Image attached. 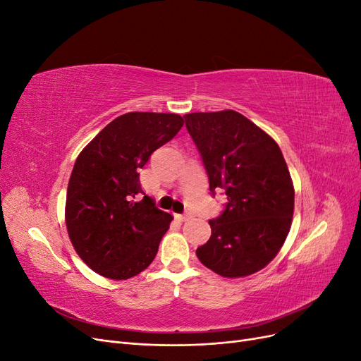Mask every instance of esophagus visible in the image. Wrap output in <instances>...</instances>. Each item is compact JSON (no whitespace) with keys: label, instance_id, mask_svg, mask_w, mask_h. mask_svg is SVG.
<instances>
[{"label":"esophagus","instance_id":"1","mask_svg":"<svg viewBox=\"0 0 361 361\" xmlns=\"http://www.w3.org/2000/svg\"><path fill=\"white\" fill-rule=\"evenodd\" d=\"M178 216H179L180 221H185V220H188V218H190V214L187 212V214H182V215H178Z\"/></svg>","mask_w":361,"mask_h":361}]
</instances>
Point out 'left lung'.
Here are the masks:
<instances>
[{
    "label": "left lung",
    "instance_id": "1",
    "mask_svg": "<svg viewBox=\"0 0 361 361\" xmlns=\"http://www.w3.org/2000/svg\"><path fill=\"white\" fill-rule=\"evenodd\" d=\"M183 117L211 194L227 195L195 255L223 277L255 274L277 256L290 228L295 192L285 158L274 140L233 110Z\"/></svg>",
    "mask_w": 361,
    "mask_h": 361
}]
</instances>
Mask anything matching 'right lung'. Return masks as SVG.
Listing matches in <instances>:
<instances>
[{"label": "right lung", "mask_w": 361, "mask_h": 361, "mask_svg": "<svg viewBox=\"0 0 361 361\" xmlns=\"http://www.w3.org/2000/svg\"><path fill=\"white\" fill-rule=\"evenodd\" d=\"M182 126L179 114L126 113L76 158L68 185L66 226L76 253L97 274L126 280L155 259L173 216L145 195L138 170Z\"/></svg>", "instance_id": "right-lung-1"}]
</instances>
